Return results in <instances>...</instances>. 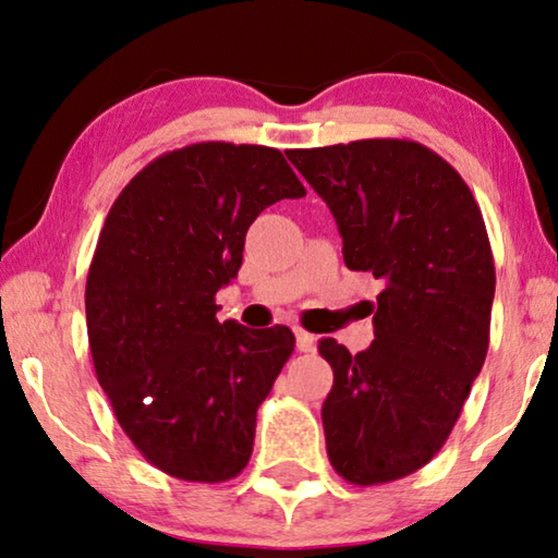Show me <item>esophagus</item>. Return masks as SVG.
Returning a JSON list of instances; mask_svg holds the SVG:
<instances>
[{
	"label": "esophagus",
	"instance_id": "esophagus-1",
	"mask_svg": "<svg viewBox=\"0 0 558 558\" xmlns=\"http://www.w3.org/2000/svg\"><path fill=\"white\" fill-rule=\"evenodd\" d=\"M315 343H318V340H315L313 332H307L303 328H295V345H298V351L311 353V351H315Z\"/></svg>",
	"mask_w": 558,
	"mask_h": 558
}]
</instances>
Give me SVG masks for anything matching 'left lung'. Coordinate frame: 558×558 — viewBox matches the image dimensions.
Segmentation results:
<instances>
[{
  "label": "left lung",
  "mask_w": 558,
  "mask_h": 558,
  "mask_svg": "<svg viewBox=\"0 0 558 558\" xmlns=\"http://www.w3.org/2000/svg\"><path fill=\"white\" fill-rule=\"evenodd\" d=\"M286 155L330 207L348 268L384 282L376 340L351 355L323 338L318 351L332 368L320 411L332 469L388 484L440 451L486 361L496 270L484 218L461 174L411 140Z\"/></svg>",
  "instance_id": "8db88e82"
}]
</instances>
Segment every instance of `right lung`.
I'll return each instance as SVG.
<instances>
[{"instance_id":"obj_1","label":"right lung","mask_w":558,"mask_h":558,"mask_svg":"<svg viewBox=\"0 0 558 558\" xmlns=\"http://www.w3.org/2000/svg\"><path fill=\"white\" fill-rule=\"evenodd\" d=\"M303 195L280 149L197 143L149 162L107 213L85 290L95 373L137 451L174 478L220 484L251 461L295 336L220 323L215 293L257 215Z\"/></svg>"}]
</instances>
